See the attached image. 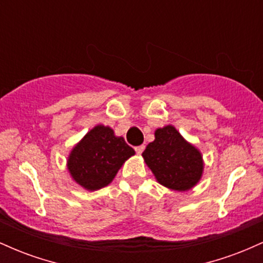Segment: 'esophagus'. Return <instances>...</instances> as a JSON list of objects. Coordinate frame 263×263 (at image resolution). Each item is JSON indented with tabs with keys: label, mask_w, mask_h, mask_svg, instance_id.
<instances>
[{
	"label": "esophagus",
	"mask_w": 263,
	"mask_h": 263,
	"mask_svg": "<svg viewBox=\"0 0 263 263\" xmlns=\"http://www.w3.org/2000/svg\"><path fill=\"white\" fill-rule=\"evenodd\" d=\"M135 151H136V153H137V155H141V153L144 151V146H137V147H135Z\"/></svg>",
	"instance_id": "34e87169"
}]
</instances>
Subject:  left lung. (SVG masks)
Here are the masks:
<instances>
[{"mask_svg": "<svg viewBox=\"0 0 263 263\" xmlns=\"http://www.w3.org/2000/svg\"><path fill=\"white\" fill-rule=\"evenodd\" d=\"M155 137L142 156L156 179L178 192L192 189L203 174L200 152L171 125L157 129Z\"/></svg>", "mask_w": 263, "mask_h": 263, "instance_id": "8db88e82", "label": "left lung"}]
</instances>
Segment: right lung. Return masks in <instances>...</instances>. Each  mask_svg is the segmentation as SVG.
<instances>
[{
    "label": "right lung",
    "mask_w": 263,
    "mask_h": 263,
    "mask_svg": "<svg viewBox=\"0 0 263 263\" xmlns=\"http://www.w3.org/2000/svg\"><path fill=\"white\" fill-rule=\"evenodd\" d=\"M134 155V148L123 137H116L110 127L98 125L71 151L68 170L83 188L98 190L112 182L121 165Z\"/></svg>",
    "instance_id": "right-lung-1"
}]
</instances>
